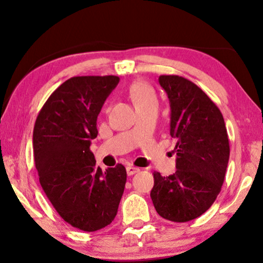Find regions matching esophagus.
Segmentation results:
<instances>
[{
	"instance_id": "34e87169",
	"label": "esophagus",
	"mask_w": 263,
	"mask_h": 263,
	"mask_svg": "<svg viewBox=\"0 0 263 263\" xmlns=\"http://www.w3.org/2000/svg\"><path fill=\"white\" fill-rule=\"evenodd\" d=\"M126 172H127V175H133V174H136V173L139 172V168H137L135 166H127Z\"/></svg>"
}]
</instances>
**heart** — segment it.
Returning a JSON list of instances; mask_svg holds the SVG:
<instances>
[{
    "label": "heart",
    "mask_w": 263,
    "mask_h": 263,
    "mask_svg": "<svg viewBox=\"0 0 263 263\" xmlns=\"http://www.w3.org/2000/svg\"><path fill=\"white\" fill-rule=\"evenodd\" d=\"M130 96L136 108L147 105H157L158 100L154 89L145 81H136L130 87Z\"/></svg>",
    "instance_id": "b5f03b06"
}]
</instances>
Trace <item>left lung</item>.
Returning a JSON list of instances; mask_svg holds the SVG:
<instances>
[{
	"instance_id": "obj_1",
	"label": "left lung",
	"mask_w": 263,
	"mask_h": 263,
	"mask_svg": "<svg viewBox=\"0 0 263 263\" xmlns=\"http://www.w3.org/2000/svg\"><path fill=\"white\" fill-rule=\"evenodd\" d=\"M171 103V136L177 140L176 172H153L151 198L164 219L185 222L202 216L220 193L230 158L225 122L201 88L179 75H160Z\"/></svg>"
}]
</instances>
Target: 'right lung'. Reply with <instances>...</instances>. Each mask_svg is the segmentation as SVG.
<instances>
[{
  "label": "right lung",
  "instance_id": "obj_1",
  "mask_svg": "<svg viewBox=\"0 0 263 263\" xmlns=\"http://www.w3.org/2000/svg\"><path fill=\"white\" fill-rule=\"evenodd\" d=\"M118 82L115 75L68 79L48 97L33 127L44 193L62 219L86 232L111 224L126 183L122 163L102 172L90 151L97 116Z\"/></svg>",
  "mask_w": 263,
  "mask_h": 263
}]
</instances>
